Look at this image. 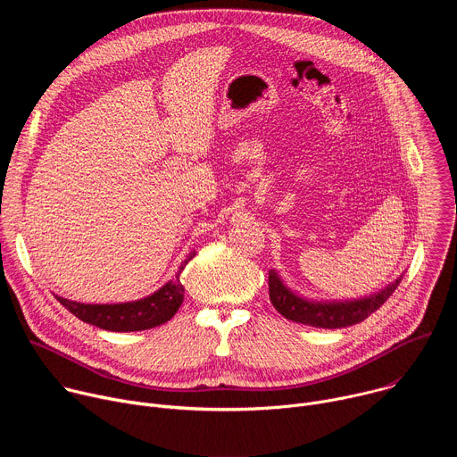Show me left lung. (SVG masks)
Returning a JSON list of instances; mask_svg holds the SVG:
<instances>
[{"mask_svg":"<svg viewBox=\"0 0 457 457\" xmlns=\"http://www.w3.org/2000/svg\"><path fill=\"white\" fill-rule=\"evenodd\" d=\"M402 277L378 295L351 302H307L289 291L275 271H270V298L275 309L287 320L321 329H340L363 321L379 309L400 286Z\"/></svg>","mask_w":457,"mask_h":457,"instance_id":"obj_1","label":"left lung"}]
</instances>
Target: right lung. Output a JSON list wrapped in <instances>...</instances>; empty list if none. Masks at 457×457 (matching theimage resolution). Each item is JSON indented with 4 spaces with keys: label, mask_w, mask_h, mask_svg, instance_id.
<instances>
[{
    "label": "right lung",
    "mask_w": 457,
    "mask_h": 457,
    "mask_svg": "<svg viewBox=\"0 0 457 457\" xmlns=\"http://www.w3.org/2000/svg\"><path fill=\"white\" fill-rule=\"evenodd\" d=\"M195 256V251L187 254V258L180 264L179 273L186 268V264ZM64 309H69L79 320L96 325L99 329L115 331V333H129V331H145L166 323L180 307L184 300V286L179 280H170L152 296H146L137 302L126 303H79L67 298L55 296Z\"/></svg>",
    "instance_id": "1"
}]
</instances>
